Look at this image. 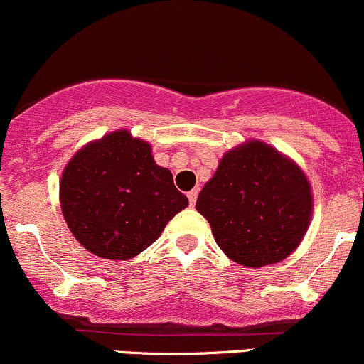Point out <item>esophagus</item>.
Segmentation results:
<instances>
[{"label": "esophagus", "instance_id": "esophagus-1", "mask_svg": "<svg viewBox=\"0 0 364 364\" xmlns=\"http://www.w3.org/2000/svg\"><path fill=\"white\" fill-rule=\"evenodd\" d=\"M197 197H198V190H192V192H188L190 205H195V202H197Z\"/></svg>", "mask_w": 364, "mask_h": 364}]
</instances>
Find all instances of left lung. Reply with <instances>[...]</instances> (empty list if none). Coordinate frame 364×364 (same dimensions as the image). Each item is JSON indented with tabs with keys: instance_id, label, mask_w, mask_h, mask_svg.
<instances>
[{
	"instance_id": "8db88e82",
	"label": "left lung",
	"mask_w": 364,
	"mask_h": 364,
	"mask_svg": "<svg viewBox=\"0 0 364 364\" xmlns=\"http://www.w3.org/2000/svg\"><path fill=\"white\" fill-rule=\"evenodd\" d=\"M195 208L228 258L259 269L288 258L304 239L312 218L311 183L281 151L246 141L225 153Z\"/></svg>"
}]
</instances>
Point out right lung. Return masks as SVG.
<instances>
[{"mask_svg":"<svg viewBox=\"0 0 364 364\" xmlns=\"http://www.w3.org/2000/svg\"><path fill=\"white\" fill-rule=\"evenodd\" d=\"M60 209L75 239L106 259H131L151 246L188 205L151 146L114 131L73 155L60 178Z\"/></svg>","mask_w":364,"mask_h":364,"instance_id":"1","label":"right lung"}]
</instances>
